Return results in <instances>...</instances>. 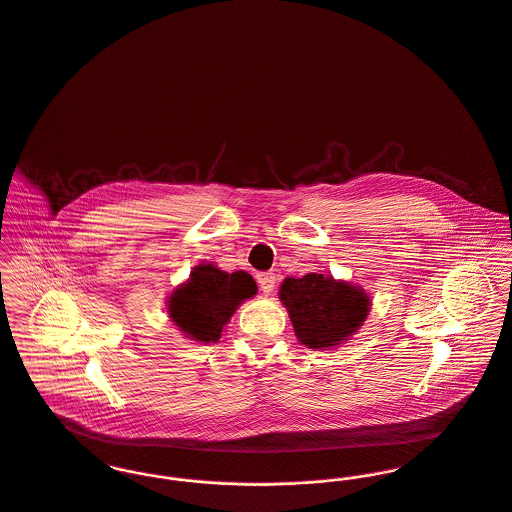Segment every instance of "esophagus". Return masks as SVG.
I'll return each mask as SVG.
<instances>
[{
    "mask_svg": "<svg viewBox=\"0 0 512 512\" xmlns=\"http://www.w3.org/2000/svg\"><path fill=\"white\" fill-rule=\"evenodd\" d=\"M275 273H259L257 275V283L259 288L265 292V294H271L275 290Z\"/></svg>",
    "mask_w": 512,
    "mask_h": 512,
    "instance_id": "1",
    "label": "esophagus"
}]
</instances>
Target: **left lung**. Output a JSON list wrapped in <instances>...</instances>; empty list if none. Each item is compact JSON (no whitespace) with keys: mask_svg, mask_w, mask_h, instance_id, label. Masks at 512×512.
I'll return each instance as SVG.
<instances>
[{"mask_svg":"<svg viewBox=\"0 0 512 512\" xmlns=\"http://www.w3.org/2000/svg\"><path fill=\"white\" fill-rule=\"evenodd\" d=\"M294 334L310 349H330L349 340L363 326L371 300L361 286L318 273L288 277L279 290Z\"/></svg>","mask_w":512,"mask_h":512,"instance_id":"left-lung-1","label":"left lung"}]
</instances>
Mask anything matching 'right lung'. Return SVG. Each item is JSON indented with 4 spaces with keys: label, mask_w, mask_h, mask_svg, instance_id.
I'll use <instances>...</instances> for the list:
<instances>
[{
    "label": "right lung",
    "mask_w": 512,
    "mask_h": 512,
    "mask_svg": "<svg viewBox=\"0 0 512 512\" xmlns=\"http://www.w3.org/2000/svg\"><path fill=\"white\" fill-rule=\"evenodd\" d=\"M255 294L257 284L249 273H226L212 263H202L169 296L167 310L174 326L186 338L210 343L220 340L239 304Z\"/></svg>",
    "instance_id": "right-lung-1"
}]
</instances>
